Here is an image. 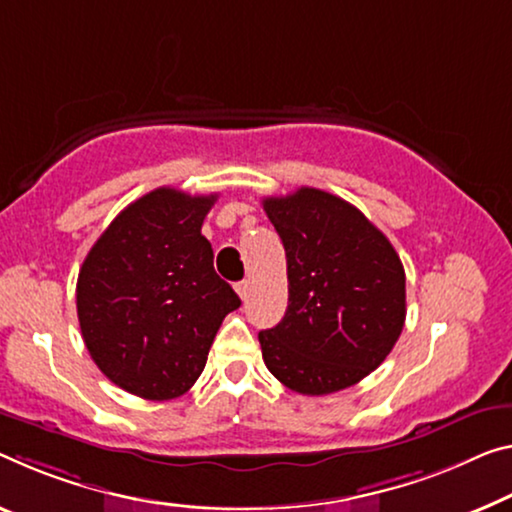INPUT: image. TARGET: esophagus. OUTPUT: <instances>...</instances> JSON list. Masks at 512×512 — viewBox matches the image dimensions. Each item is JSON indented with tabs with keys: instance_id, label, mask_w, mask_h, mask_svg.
<instances>
[{
	"instance_id": "1",
	"label": "esophagus",
	"mask_w": 512,
	"mask_h": 512,
	"mask_svg": "<svg viewBox=\"0 0 512 512\" xmlns=\"http://www.w3.org/2000/svg\"><path fill=\"white\" fill-rule=\"evenodd\" d=\"M235 293L240 295V300H247V297H249V281L235 283Z\"/></svg>"
}]
</instances>
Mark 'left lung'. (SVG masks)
I'll use <instances>...</instances> for the list:
<instances>
[{
  "label": "left lung",
  "mask_w": 512,
  "mask_h": 512,
  "mask_svg": "<svg viewBox=\"0 0 512 512\" xmlns=\"http://www.w3.org/2000/svg\"><path fill=\"white\" fill-rule=\"evenodd\" d=\"M263 210L288 265L286 316L258 334L267 371L304 396L348 389L403 332V263L364 212L316 187L263 199Z\"/></svg>",
  "instance_id": "8db88e82"
}]
</instances>
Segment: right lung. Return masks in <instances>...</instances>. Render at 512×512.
I'll use <instances>...</instances> for the list:
<instances>
[{
  "label": "right lung",
  "instance_id": "obj_1",
  "mask_svg": "<svg viewBox=\"0 0 512 512\" xmlns=\"http://www.w3.org/2000/svg\"><path fill=\"white\" fill-rule=\"evenodd\" d=\"M217 194L157 187L121 210L86 254L77 318L96 366L146 400L190 391L222 320L240 306L201 235Z\"/></svg>",
  "mask_w": 512,
  "mask_h": 512
}]
</instances>
